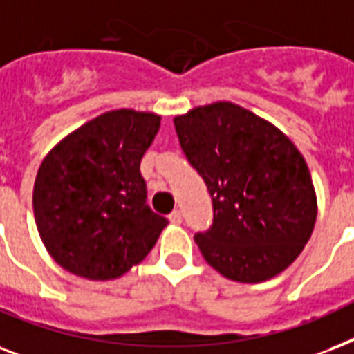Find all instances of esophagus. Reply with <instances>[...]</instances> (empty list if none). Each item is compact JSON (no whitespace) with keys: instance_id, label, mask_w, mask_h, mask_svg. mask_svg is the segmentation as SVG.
Here are the masks:
<instances>
[{"instance_id":"esophagus-1","label":"esophagus","mask_w":354,"mask_h":354,"mask_svg":"<svg viewBox=\"0 0 354 354\" xmlns=\"http://www.w3.org/2000/svg\"><path fill=\"white\" fill-rule=\"evenodd\" d=\"M169 221H171V223H175V225L183 223V212H180V210H174V212L169 214Z\"/></svg>"}]
</instances>
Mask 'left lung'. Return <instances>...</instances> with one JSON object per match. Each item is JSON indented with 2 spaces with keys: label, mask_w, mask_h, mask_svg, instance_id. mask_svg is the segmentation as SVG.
Instances as JSON below:
<instances>
[{
  "label": "left lung",
  "mask_w": 354,
  "mask_h": 354,
  "mask_svg": "<svg viewBox=\"0 0 354 354\" xmlns=\"http://www.w3.org/2000/svg\"><path fill=\"white\" fill-rule=\"evenodd\" d=\"M174 123L212 197V227L194 236L205 260L227 279L251 284L286 270L317 216L310 171L294 142L231 101L196 106Z\"/></svg>",
  "instance_id": "1"
}]
</instances>
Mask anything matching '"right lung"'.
Returning <instances> with one entry per match:
<instances>
[{
    "instance_id": "1",
    "label": "right lung",
    "mask_w": 354,
    "mask_h": 354,
    "mask_svg": "<svg viewBox=\"0 0 354 354\" xmlns=\"http://www.w3.org/2000/svg\"><path fill=\"white\" fill-rule=\"evenodd\" d=\"M160 116L109 111L62 138L38 168L32 210L53 260L73 275L111 281L140 264L168 220L146 205L140 160Z\"/></svg>"
}]
</instances>
